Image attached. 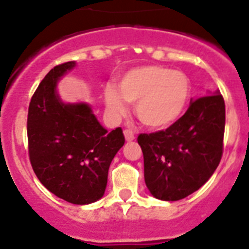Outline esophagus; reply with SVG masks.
<instances>
[{
    "label": "esophagus",
    "mask_w": 249,
    "mask_h": 249,
    "mask_svg": "<svg viewBox=\"0 0 249 249\" xmlns=\"http://www.w3.org/2000/svg\"><path fill=\"white\" fill-rule=\"evenodd\" d=\"M123 135H124V138H126L127 142H131V141L135 140V135H133V132L129 131V129H124V131H123Z\"/></svg>",
    "instance_id": "obj_1"
}]
</instances>
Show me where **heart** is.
<instances>
[{"instance_id":"b5f03b06","label":"heart","mask_w":249,"mask_h":249,"mask_svg":"<svg viewBox=\"0 0 249 249\" xmlns=\"http://www.w3.org/2000/svg\"><path fill=\"white\" fill-rule=\"evenodd\" d=\"M192 85L186 73L162 66H142L121 77L118 91L105 89L107 111L114 117L127 113V102L135 103L138 120L152 129L168 128L186 112Z\"/></svg>"}]
</instances>
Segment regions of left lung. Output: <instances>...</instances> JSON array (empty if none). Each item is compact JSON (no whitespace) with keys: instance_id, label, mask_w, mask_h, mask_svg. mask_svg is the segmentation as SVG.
Wrapping results in <instances>:
<instances>
[{"instance_id":"8db88e82","label":"left lung","mask_w":249,"mask_h":249,"mask_svg":"<svg viewBox=\"0 0 249 249\" xmlns=\"http://www.w3.org/2000/svg\"><path fill=\"white\" fill-rule=\"evenodd\" d=\"M224 124V100L217 91L191 100L186 113L166 131L138 136L151 195L179 201L199 190L221 162Z\"/></svg>"}]
</instances>
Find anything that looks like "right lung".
<instances>
[{
    "label": "right lung",
    "mask_w": 249,
    "mask_h": 249,
    "mask_svg": "<svg viewBox=\"0 0 249 249\" xmlns=\"http://www.w3.org/2000/svg\"><path fill=\"white\" fill-rule=\"evenodd\" d=\"M76 66L53 67L39 83L28 107V153L39 182L58 198L89 204L102 198L108 168L124 144L121 127L108 132L91 106L65 103L57 83Z\"/></svg>",
    "instance_id": "add662e5"
}]
</instances>
